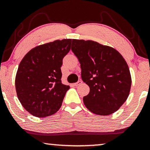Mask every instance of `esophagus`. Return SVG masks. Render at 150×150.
<instances>
[{
	"instance_id": "1",
	"label": "esophagus",
	"mask_w": 150,
	"mask_h": 150,
	"mask_svg": "<svg viewBox=\"0 0 150 150\" xmlns=\"http://www.w3.org/2000/svg\"><path fill=\"white\" fill-rule=\"evenodd\" d=\"M82 81H78L77 83H74L73 84V86H78V85H80V84H82Z\"/></svg>"
}]
</instances>
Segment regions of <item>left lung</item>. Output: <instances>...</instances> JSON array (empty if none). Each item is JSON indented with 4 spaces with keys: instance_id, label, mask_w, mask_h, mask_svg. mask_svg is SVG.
Segmentation results:
<instances>
[{
    "instance_id": "8db88e82",
    "label": "left lung",
    "mask_w": 150,
    "mask_h": 150,
    "mask_svg": "<svg viewBox=\"0 0 150 150\" xmlns=\"http://www.w3.org/2000/svg\"><path fill=\"white\" fill-rule=\"evenodd\" d=\"M71 50L81 64V78L90 87L83 98L88 110L99 115L115 112L131 87L129 68L115 49L93 40L73 39Z\"/></svg>"
}]
</instances>
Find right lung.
Returning a JSON list of instances; mask_svg holds the SVG:
<instances>
[{
  "mask_svg": "<svg viewBox=\"0 0 150 150\" xmlns=\"http://www.w3.org/2000/svg\"><path fill=\"white\" fill-rule=\"evenodd\" d=\"M71 44L69 39L37 46L21 61L16 76V90L21 105L31 115L45 117L60 108L69 89V86L62 83L61 67Z\"/></svg>",
  "mask_w": 150,
  "mask_h": 150,
  "instance_id": "obj_1",
  "label": "right lung"
}]
</instances>
